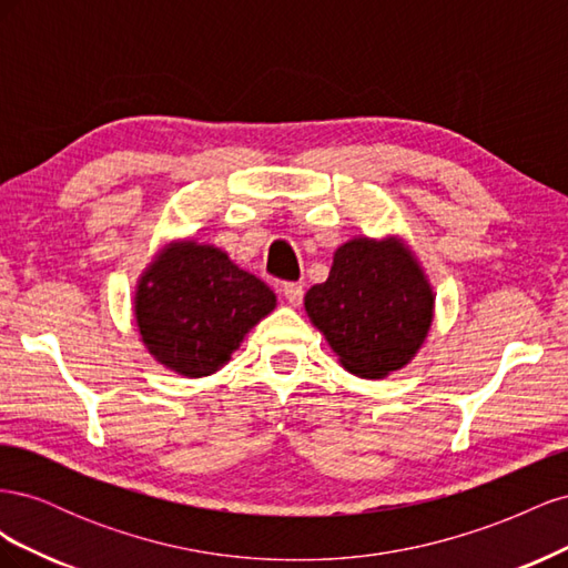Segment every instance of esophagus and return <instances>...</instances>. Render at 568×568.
<instances>
[{
	"label": "esophagus",
	"mask_w": 568,
	"mask_h": 568,
	"mask_svg": "<svg viewBox=\"0 0 568 568\" xmlns=\"http://www.w3.org/2000/svg\"><path fill=\"white\" fill-rule=\"evenodd\" d=\"M282 294H284V298H286V303L288 305H301V301H303V286L301 284H294V282H288V284H284L282 286Z\"/></svg>",
	"instance_id": "esophagus-1"
}]
</instances>
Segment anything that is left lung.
Here are the masks:
<instances>
[{
  "mask_svg": "<svg viewBox=\"0 0 568 568\" xmlns=\"http://www.w3.org/2000/svg\"><path fill=\"white\" fill-rule=\"evenodd\" d=\"M436 294L417 255L398 236H355L334 251L305 313L359 379H384L419 353L432 332Z\"/></svg>",
  "mask_w": 568,
  "mask_h": 568,
  "instance_id": "1",
  "label": "left lung"
}]
</instances>
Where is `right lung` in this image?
Returning <instances> with one entry per match:
<instances>
[{
  "label": "right lung",
  "instance_id": "right-lung-1",
  "mask_svg": "<svg viewBox=\"0 0 568 568\" xmlns=\"http://www.w3.org/2000/svg\"><path fill=\"white\" fill-rule=\"evenodd\" d=\"M277 307L272 288L194 239L168 244L142 272L134 320L156 363L186 379L230 363L253 326Z\"/></svg>",
  "mask_w": 568,
  "mask_h": 568
}]
</instances>
